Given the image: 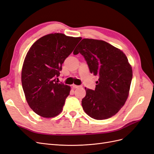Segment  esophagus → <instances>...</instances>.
<instances>
[{
    "instance_id": "1",
    "label": "esophagus",
    "mask_w": 154,
    "mask_h": 154,
    "mask_svg": "<svg viewBox=\"0 0 154 154\" xmlns=\"http://www.w3.org/2000/svg\"><path fill=\"white\" fill-rule=\"evenodd\" d=\"M72 86V87H73V88H80V87H82V86L76 85H74V84H73Z\"/></svg>"
}]
</instances>
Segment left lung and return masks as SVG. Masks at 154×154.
Masks as SVG:
<instances>
[{
	"mask_svg": "<svg viewBox=\"0 0 154 154\" xmlns=\"http://www.w3.org/2000/svg\"><path fill=\"white\" fill-rule=\"evenodd\" d=\"M84 57L91 73L99 77L95 90L85 88L83 109L91 118L112 117L125 105L129 94L132 69L122 51L103 40L83 39L74 49Z\"/></svg>",
	"mask_w": 154,
	"mask_h": 154,
	"instance_id": "obj_1",
	"label": "left lung"
}]
</instances>
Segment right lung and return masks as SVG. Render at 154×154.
I'll return each mask as SVG.
<instances>
[{
    "label": "right lung",
    "instance_id": "right-lung-1",
    "mask_svg": "<svg viewBox=\"0 0 154 154\" xmlns=\"http://www.w3.org/2000/svg\"><path fill=\"white\" fill-rule=\"evenodd\" d=\"M81 40L51 33L36 40L27 52L22 69V88L30 108L42 117L54 118L62 111L71 87L58 83L57 78Z\"/></svg>",
    "mask_w": 154,
    "mask_h": 154
}]
</instances>
